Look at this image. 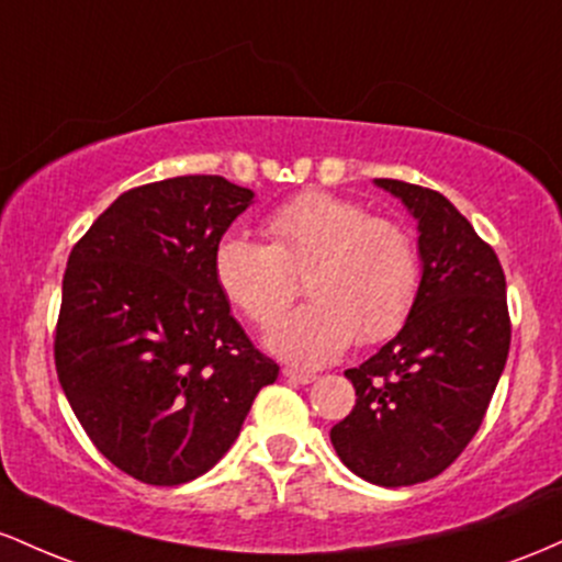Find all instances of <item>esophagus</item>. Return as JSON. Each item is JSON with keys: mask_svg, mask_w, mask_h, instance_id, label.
Here are the masks:
<instances>
[{"mask_svg": "<svg viewBox=\"0 0 562 562\" xmlns=\"http://www.w3.org/2000/svg\"><path fill=\"white\" fill-rule=\"evenodd\" d=\"M283 376H286L289 382H297V384H311L315 382V374H311V371H297V369H283Z\"/></svg>", "mask_w": 562, "mask_h": 562, "instance_id": "obj_1", "label": "esophagus"}]
</instances>
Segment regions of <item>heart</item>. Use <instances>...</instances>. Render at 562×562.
I'll use <instances>...</instances> for the list:
<instances>
[{"label": "heart", "mask_w": 562, "mask_h": 562, "mask_svg": "<svg viewBox=\"0 0 562 562\" xmlns=\"http://www.w3.org/2000/svg\"><path fill=\"white\" fill-rule=\"evenodd\" d=\"M270 244L225 233L212 251L220 292L255 326L268 329L297 297L311 302L268 337L283 361L324 366L356 342L390 339L406 324L419 294V251L393 220L331 193L307 191L265 220Z\"/></svg>", "instance_id": "1"}]
</instances>
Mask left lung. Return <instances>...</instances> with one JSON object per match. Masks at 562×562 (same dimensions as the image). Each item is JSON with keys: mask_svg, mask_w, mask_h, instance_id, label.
<instances>
[{"mask_svg": "<svg viewBox=\"0 0 562 562\" xmlns=\"http://www.w3.org/2000/svg\"><path fill=\"white\" fill-rule=\"evenodd\" d=\"M417 220L414 311L384 348L348 369L356 406L331 446L363 481L398 488L440 475L477 432L509 352L499 257L443 193L374 180Z\"/></svg>", "mask_w": 562, "mask_h": 562, "instance_id": "obj_1", "label": "left lung"}]
</instances>
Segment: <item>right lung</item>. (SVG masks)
Instances as JSON below:
<instances>
[{"label":"right lung","instance_id":"1","mask_svg":"<svg viewBox=\"0 0 562 562\" xmlns=\"http://www.w3.org/2000/svg\"><path fill=\"white\" fill-rule=\"evenodd\" d=\"M255 201L220 175L132 188L68 257L55 369L79 425L150 485L204 475L279 376L212 273V251Z\"/></svg>","mask_w":562,"mask_h":562}]
</instances>
